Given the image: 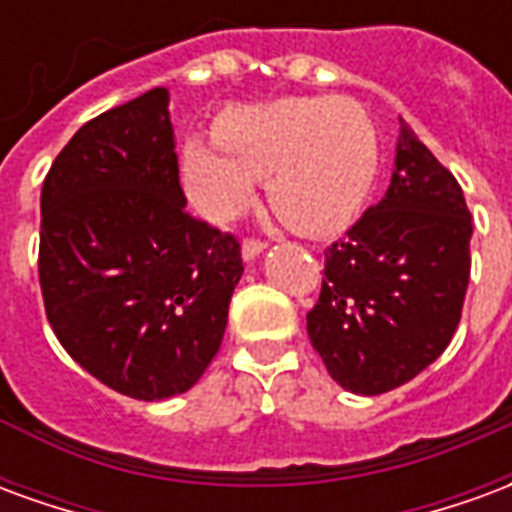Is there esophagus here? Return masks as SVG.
Segmentation results:
<instances>
[{"instance_id": "34e87169", "label": "esophagus", "mask_w": 512, "mask_h": 512, "mask_svg": "<svg viewBox=\"0 0 512 512\" xmlns=\"http://www.w3.org/2000/svg\"><path fill=\"white\" fill-rule=\"evenodd\" d=\"M266 246V241H260V238H246L244 246H241V255H244V260H255Z\"/></svg>"}]
</instances>
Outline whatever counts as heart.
<instances>
[{
    "label": "heart",
    "mask_w": 512,
    "mask_h": 512,
    "mask_svg": "<svg viewBox=\"0 0 512 512\" xmlns=\"http://www.w3.org/2000/svg\"><path fill=\"white\" fill-rule=\"evenodd\" d=\"M191 205L211 222H230L266 180L268 200L307 235L354 222L378 172V134L362 104L343 95L277 98L233 106L216 120V139L189 136L180 150Z\"/></svg>",
    "instance_id": "obj_1"
}]
</instances>
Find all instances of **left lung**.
Wrapping results in <instances>:
<instances>
[{
	"mask_svg": "<svg viewBox=\"0 0 512 512\" xmlns=\"http://www.w3.org/2000/svg\"><path fill=\"white\" fill-rule=\"evenodd\" d=\"M472 213L458 180L400 120L384 200L332 244L312 348L337 384L381 395L419 376L450 345L469 285Z\"/></svg>",
	"mask_w": 512,
	"mask_h": 512,
	"instance_id": "left-lung-1",
	"label": "left lung"
}]
</instances>
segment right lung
Wrapping results in <instances>:
<instances>
[{"label": "right lung", "mask_w": 512, "mask_h": 512, "mask_svg": "<svg viewBox=\"0 0 512 512\" xmlns=\"http://www.w3.org/2000/svg\"><path fill=\"white\" fill-rule=\"evenodd\" d=\"M169 93L84 123L40 194L46 318L73 362L136 400L183 395L219 351L241 244L186 211Z\"/></svg>", "instance_id": "right-lung-1"}]
</instances>
